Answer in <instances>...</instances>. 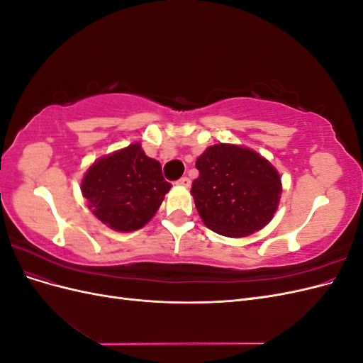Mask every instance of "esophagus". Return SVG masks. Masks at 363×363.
<instances>
[{
	"instance_id": "1",
	"label": "esophagus",
	"mask_w": 363,
	"mask_h": 363,
	"mask_svg": "<svg viewBox=\"0 0 363 363\" xmlns=\"http://www.w3.org/2000/svg\"><path fill=\"white\" fill-rule=\"evenodd\" d=\"M177 184L179 186H184V188H189L191 186V180L188 177H182L180 180H177Z\"/></svg>"
}]
</instances>
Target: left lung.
I'll use <instances>...</instances> for the list:
<instances>
[{
    "mask_svg": "<svg viewBox=\"0 0 363 363\" xmlns=\"http://www.w3.org/2000/svg\"><path fill=\"white\" fill-rule=\"evenodd\" d=\"M200 177L191 194L207 228L227 238H245L265 227L276 213L281 179L255 150L235 144L206 148L195 162Z\"/></svg>",
    "mask_w": 363,
    "mask_h": 363,
    "instance_id": "1",
    "label": "left lung"
}]
</instances>
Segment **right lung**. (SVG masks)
Masks as SVG:
<instances>
[{"label": "right lung", "mask_w": 363, "mask_h": 363, "mask_svg": "<svg viewBox=\"0 0 363 363\" xmlns=\"http://www.w3.org/2000/svg\"><path fill=\"white\" fill-rule=\"evenodd\" d=\"M169 189L160 163L139 142L95 160L82 180V194L95 218L123 233L144 227Z\"/></svg>", "instance_id": "1"}]
</instances>
